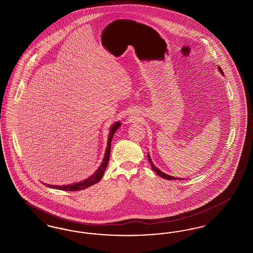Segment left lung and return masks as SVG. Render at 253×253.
Returning a JSON list of instances; mask_svg holds the SVG:
<instances>
[{"label":"left lung","instance_id":"8db88e82","mask_svg":"<svg viewBox=\"0 0 253 253\" xmlns=\"http://www.w3.org/2000/svg\"><path fill=\"white\" fill-rule=\"evenodd\" d=\"M218 69H219L220 72L223 74V71H222V69L220 68V66H218ZM148 159H149V162H150V164H151V166H152V169H154V171L157 172V174H158L159 176H161L162 178H165V179H168V180H180V179H182V178H179V177H174V176L169 175V174H166L165 172L161 171V170H160L159 169L157 168L156 165L153 163V161H152V159H151V157H150V155H148Z\"/></svg>","mask_w":253,"mask_h":253}]
</instances>
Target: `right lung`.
<instances>
[{
    "label": "right lung",
    "instance_id": "right-lung-1",
    "mask_svg": "<svg viewBox=\"0 0 253 253\" xmlns=\"http://www.w3.org/2000/svg\"><path fill=\"white\" fill-rule=\"evenodd\" d=\"M120 126H121V122H119V121L112 125V127L110 129L108 143H107V148H106V152H105V155L103 157V160H102L100 166L90 177H88L87 179L82 181V182H78L76 184H72V185H65V186H55V185H49V184H45V185L49 188H53V189H57V190H62V191H67V192H76V191H82V190L86 189L88 187H91L94 184L97 183L98 181L102 178L103 173L105 171V169L107 167L109 157H110V152H111V141H112L113 135L115 134L116 131L120 128Z\"/></svg>",
    "mask_w": 253,
    "mask_h": 253
}]
</instances>
